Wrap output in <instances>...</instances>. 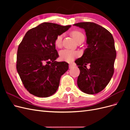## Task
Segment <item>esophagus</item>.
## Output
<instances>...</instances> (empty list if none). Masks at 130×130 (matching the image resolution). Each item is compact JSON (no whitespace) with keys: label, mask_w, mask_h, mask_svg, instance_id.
Returning a JSON list of instances; mask_svg holds the SVG:
<instances>
[{"label":"esophagus","mask_w":130,"mask_h":130,"mask_svg":"<svg viewBox=\"0 0 130 130\" xmlns=\"http://www.w3.org/2000/svg\"><path fill=\"white\" fill-rule=\"evenodd\" d=\"M73 67V64H69V68L70 69V68H72V67Z\"/></svg>","instance_id":"esophagus-1"}]
</instances>
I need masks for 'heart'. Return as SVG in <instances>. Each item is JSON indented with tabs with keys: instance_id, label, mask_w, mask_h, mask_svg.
<instances>
[{
	"instance_id": "heart-1",
	"label": "heart",
	"mask_w": 130,
	"mask_h": 130,
	"mask_svg": "<svg viewBox=\"0 0 130 130\" xmlns=\"http://www.w3.org/2000/svg\"><path fill=\"white\" fill-rule=\"evenodd\" d=\"M71 35H72L73 37L74 38V40L76 42L81 40V39H84L85 40L84 35L78 30H74L72 31ZM62 38L63 35H58L55 38V45L57 47H58V48H60L62 46ZM78 56V52L72 50L64 49L61 50L60 52V57L61 60L68 62H70L73 61L74 59L77 57Z\"/></svg>"
}]
</instances>
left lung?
Wrapping results in <instances>:
<instances>
[{
	"mask_svg": "<svg viewBox=\"0 0 130 130\" xmlns=\"http://www.w3.org/2000/svg\"><path fill=\"white\" fill-rule=\"evenodd\" d=\"M74 25L85 29L88 45L83 55L75 61L80 70L77 86L85 93L97 94L106 87L114 73V38L107 29L94 23L81 22ZM87 64L90 66L88 69Z\"/></svg>",
	"mask_w": 130,
	"mask_h": 130,
	"instance_id": "8db88e82",
	"label": "left lung"
}]
</instances>
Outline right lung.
Instances as JSON below:
<instances>
[{
	"instance_id": "obj_1",
	"label": "right lung",
	"mask_w": 130,
	"mask_h": 130,
	"mask_svg": "<svg viewBox=\"0 0 130 130\" xmlns=\"http://www.w3.org/2000/svg\"><path fill=\"white\" fill-rule=\"evenodd\" d=\"M71 25L43 23L29 30L18 46L16 68L23 84L30 94L46 98L55 93L68 63L57 62L55 40Z\"/></svg>"
}]
</instances>
